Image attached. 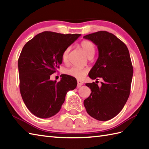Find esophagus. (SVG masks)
Masks as SVG:
<instances>
[{
  "mask_svg": "<svg viewBox=\"0 0 149 149\" xmlns=\"http://www.w3.org/2000/svg\"><path fill=\"white\" fill-rule=\"evenodd\" d=\"M83 84V82L80 80H77V88L81 87Z\"/></svg>",
  "mask_w": 149,
  "mask_h": 149,
  "instance_id": "obj_1",
  "label": "esophagus"
}]
</instances>
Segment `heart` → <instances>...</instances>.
Instances as JSON below:
<instances>
[{
  "instance_id": "1",
  "label": "heart",
  "mask_w": 149,
  "mask_h": 149,
  "mask_svg": "<svg viewBox=\"0 0 149 149\" xmlns=\"http://www.w3.org/2000/svg\"><path fill=\"white\" fill-rule=\"evenodd\" d=\"M80 45L88 58L93 56L95 53V46L92 42L88 40H83L81 42ZM69 51L70 47L66 48L63 51L62 54V59L63 62L66 63L67 61ZM65 73L66 75H68L69 76L76 78L77 79H82L84 77V75L87 74V70L72 66L71 68L66 69Z\"/></svg>"
}]
</instances>
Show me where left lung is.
Segmentation results:
<instances>
[{
  "instance_id": "left-lung-1",
  "label": "left lung",
  "mask_w": 149,
  "mask_h": 149,
  "mask_svg": "<svg viewBox=\"0 0 149 149\" xmlns=\"http://www.w3.org/2000/svg\"><path fill=\"white\" fill-rule=\"evenodd\" d=\"M83 38L95 44L99 50V58L89 77L104 80L100 87L94 82L86 84L91 94L84 100V106L91 117L106 121L121 111L130 94L133 75L130 54L125 44L107 31H98Z\"/></svg>"
}]
</instances>
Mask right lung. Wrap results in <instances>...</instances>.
Returning a JSON list of instances; mask_svg holds the SVG:
<instances>
[{
    "mask_svg": "<svg viewBox=\"0 0 149 149\" xmlns=\"http://www.w3.org/2000/svg\"><path fill=\"white\" fill-rule=\"evenodd\" d=\"M80 36L45 31L22 49L18 61L20 93L28 109L39 118H50L58 113L66 93L76 88L74 77L63 75L57 83L50 76L62 63L63 51Z\"/></svg>",
    "mask_w": 149,
    "mask_h": 149,
    "instance_id": "obj_1",
    "label": "right lung"
}]
</instances>
